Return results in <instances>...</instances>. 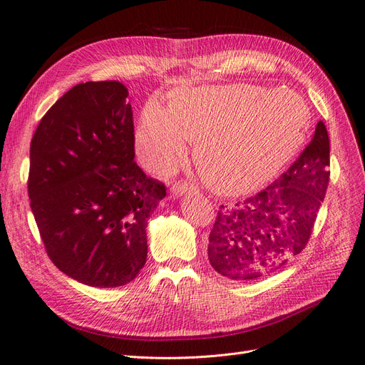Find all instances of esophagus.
Returning a JSON list of instances; mask_svg holds the SVG:
<instances>
[{"label": "esophagus", "mask_w": 365, "mask_h": 365, "mask_svg": "<svg viewBox=\"0 0 365 365\" xmlns=\"http://www.w3.org/2000/svg\"><path fill=\"white\" fill-rule=\"evenodd\" d=\"M190 190V185L187 184V182H175L173 184V187H172V193L175 195V196H181L182 193H185V192H189Z\"/></svg>", "instance_id": "obj_1"}]
</instances>
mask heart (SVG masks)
<instances>
[{"mask_svg": "<svg viewBox=\"0 0 365 365\" xmlns=\"http://www.w3.org/2000/svg\"><path fill=\"white\" fill-rule=\"evenodd\" d=\"M311 114L289 90L251 83L178 88L170 105L150 98L140 115L135 146L155 173L170 172L196 141L195 163L210 189L240 195L267 182L306 138Z\"/></svg>", "mask_w": 365, "mask_h": 365, "instance_id": "b5f03b06", "label": "heart"}]
</instances>
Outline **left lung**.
<instances>
[{
    "label": "left lung",
    "mask_w": 365,
    "mask_h": 365,
    "mask_svg": "<svg viewBox=\"0 0 365 365\" xmlns=\"http://www.w3.org/2000/svg\"><path fill=\"white\" fill-rule=\"evenodd\" d=\"M329 135L323 121L291 168L267 189L220 205L208 236V259L231 280L277 272L307 245L329 184Z\"/></svg>",
    "instance_id": "1"
}]
</instances>
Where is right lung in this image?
I'll return each instance as SVG.
<instances>
[{
    "instance_id": "add662e5",
    "label": "right lung",
    "mask_w": 365,
    "mask_h": 365,
    "mask_svg": "<svg viewBox=\"0 0 365 365\" xmlns=\"http://www.w3.org/2000/svg\"><path fill=\"white\" fill-rule=\"evenodd\" d=\"M128 88L73 86L39 121L30 145L29 197L54 267L94 288L137 277L148 257V219L165 185L135 157Z\"/></svg>"
}]
</instances>
